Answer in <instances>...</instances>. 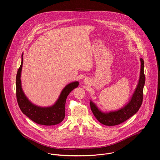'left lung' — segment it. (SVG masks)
I'll return each instance as SVG.
<instances>
[{
    "instance_id": "left-lung-1",
    "label": "left lung",
    "mask_w": 160,
    "mask_h": 160,
    "mask_svg": "<svg viewBox=\"0 0 160 160\" xmlns=\"http://www.w3.org/2000/svg\"><path fill=\"white\" fill-rule=\"evenodd\" d=\"M141 68L138 85L130 101L124 107L115 111L103 112L98 109L97 106L92 101H90V108L96 118L102 124L107 126L119 125L132 117L138 111L143 100V88L145 84V75L144 73V60L141 58Z\"/></svg>"
}]
</instances>
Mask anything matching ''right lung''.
<instances>
[{"instance_id":"obj_1","label":"right lung","mask_w":160,"mask_h":160,"mask_svg":"<svg viewBox=\"0 0 160 160\" xmlns=\"http://www.w3.org/2000/svg\"><path fill=\"white\" fill-rule=\"evenodd\" d=\"M21 56V64L18 70L16 78V98L20 109L22 113L37 124L46 126L59 124L65 117L66 98L72 91L78 86V82H73L68 84L62 89L58 99L53 106L50 107L37 106L28 99L21 87V73L23 61L22 54Z\"/></svg>"}]
</instances>
